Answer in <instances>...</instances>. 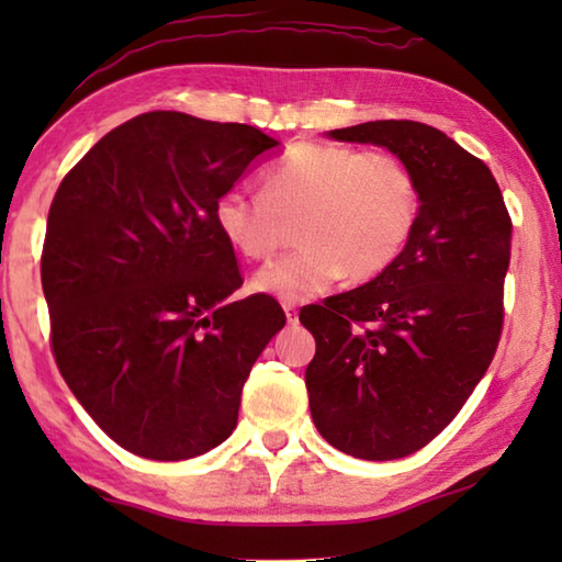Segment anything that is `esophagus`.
Instances as JSON below:
<instances>
[{"instance_id": "obj_1", "label": "esophagus", "mask_w": 562, "mask_h": 562, "mask_svg": "<svg viewBox=\"0 0 562 562\" xmlns=\"http://www.w3.org/2000/svg\"><path fill=\"white\" fill-rule=\"evenodd\" d=\"M284 317H288L290 325H297V322H300V312H297V307H294V304H288V302H284Z\"/></svg>"}]
</instances>
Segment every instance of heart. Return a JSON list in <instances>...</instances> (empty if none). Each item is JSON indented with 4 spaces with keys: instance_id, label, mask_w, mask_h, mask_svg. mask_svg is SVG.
<instances>
[{
    "instance_id": "heart-1",
    "label": "heart",
    "mask_w": 562,
    "mask_h": 562,
    "mask_svg": "<svg viewBox=\"0 0 562 562\" xmlns=\"http://www.w3.org/2000/svg\"><path fill=\"white\" fill-rule=\"evenodd\" d=\"M414 170L389 150L297 144L262 173L260 195H217V231L247 260H268L297 223V252L262 268L252 288L307 302L347 274L372 280L392 265L418 221Z\"/></svg>"
}]
</instances>
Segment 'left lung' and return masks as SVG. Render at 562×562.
<instances>
[{"instance_id": "left-lung-1", "label": "left lung", "mask_w": 562, "mask_h": 562, "mask_svg": "<svg viewBox=\"0 0 562 562\" xmlns=\"http://www.w3.org/2000/svg\"><path fill=\"white\" fill-rule=\"evenodd\" d=\"M329 136L392 150L422 207L382 274L300 312L317 341L304 372L312 422L355 459H404L453 422L496 355L510 215L488 166L439 128L367 121Z\"/></svg>"}]
</instances>
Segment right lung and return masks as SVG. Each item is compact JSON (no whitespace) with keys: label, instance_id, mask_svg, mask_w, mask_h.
<instances>
[{"label":"right lung","instance_id":"add662e5","mask_svg":"<svg viewBox=\"0 0 562 562\" xmlns=\"http://www.w3.org/2000/svg\"><path fill=\"white\" fill-rule=\"evenodd\" d=\"M280 144L247 123L148 111L109 131L56 190L42 288L56 367L123 449L183 461L233 434L255 359L284 327L243 284L213 205Z\"/></svg>","mask_w":562,"mask_h":562}]
</instances>
